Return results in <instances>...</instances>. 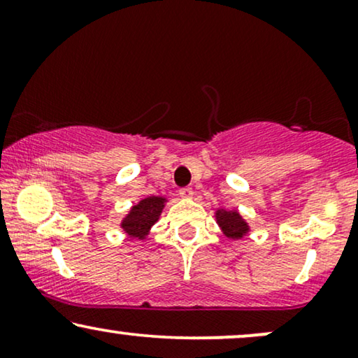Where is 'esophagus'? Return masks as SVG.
<instances>
[{
    "label": "esophagus",
    "mask_w": 358,
    "mask_h": 358,
    "mask_svg": "<svg viewBox=\"0 0 358 358\" xmlns=\"http://www.w3.org/2000/svg\"><path fill=\"white\" fill-rule=\"evenodd\" d=\"M179 195L182 199H190L194 195V190H192V187H182L179 190Z\"/></svg>",
    "instance_id": "1"
}]
</instances>
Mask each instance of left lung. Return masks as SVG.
I'll return each mask as SVG.
<instances>
[{
  "mask_svg": "<svg viewBox=\"0 0 358 358\" xmlns=\"http://www.w3.org/2000/svg\"><path fill=\"white\" fill-rule=\"evenodd\" d=\"M217 222L224 233V236L231 239H239L249 231L248 223L244 222L236 210L234 212H227V210H218L217 212Z\"/></svg>",
  "mask_w": 358,
  "mask_h": 358,
  "instance_id": "8db88e82",
  "label": "left lung"
}]
</instances>
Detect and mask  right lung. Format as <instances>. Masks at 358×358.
<instances>
[{"label":"right lung","mask_w":358,"mask_h":358,"mask_svg":"<svg viewBox=\"0 0 358 358\" xmlns=\"http://www.w3.org/2000/svg\"><path fill=\"white\" fill-rule=\"evenodd\" d=\"M166 199L163 197H146L134 205L130 213L122 222L124 231L134 239H143L148 234L150 228L158 222L161 212H163Z\"/></svg>","instance_id":"add662e5"}]
</instances>
